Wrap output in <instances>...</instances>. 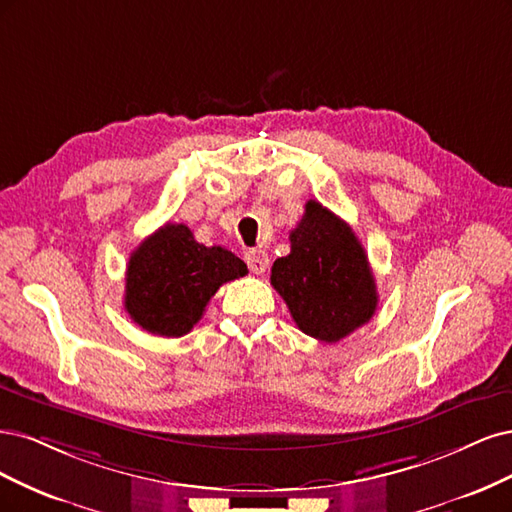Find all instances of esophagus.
Masks as SVG:
<instances>
[{"instance_id":"34e87169","label":"esophagus","mask_w":512,"mask_h":512,"mask_svg":"<svg viewBox=\"0 0 512 512\" xmlns=\"http://www.w3.org/2000/svg\"><path fill=\"white\" fill-rule=\"evenodd\" d=\"M244 261H246V266H249V270H251L253 274H263V272L268 270V266H270L268 253H266V251H261V249H251V251H246Z\"/></svg>"}]
</instances>
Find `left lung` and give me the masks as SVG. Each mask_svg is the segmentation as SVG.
I'll list each match as a JSON object with an SVG mask.
<instances>
[{"instance_id": "left-lung-1", "label": "left lung", "mask_w": 512, "mask_h": 512, "mask_svg": "<svg viewBox=\"0 0 512 512\" xmlns=\"http://www.w3.org/2000/svg\"><path fill=\"white\" fill-rule=\"evenodd\" d=\"M289 240L291 253L274 261L270 283L295 325L332 344L368 323L378 293L368 255L349 223L310 200Z\"/></svg>"}]
</instances>
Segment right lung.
Instances as JSON below:
<instances>
[{
    "label": "right lung",
    "instance_id": "obj_1",
    "mask_svg": "<svg viewBox=\"0 0 512 512\" xmlns=\"http://www.w3.org/2000/svg\"><path fill=\"white\" fill-rule=\"evenodd\" d=\"M246 272L232 251L200 244L183 223H166L129 257L125 310L148 334L180 338L202 319L217 289Z\"/></svg>",
    "mask_w": 512,
    "mask_h": 512
}]
</instances>
